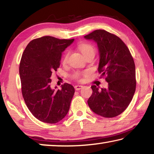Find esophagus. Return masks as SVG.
Here are the masks:
<instances>
[{
	"instance_id": "34e87169",
	"label": "esophagus",
	"mask_w": 154,
	"mask_h": 154,
	"mask_svg": "<svg viewBox=\"0 0 154 154\" xmlns=\"http://www.w3.org/2000/svg\"><path fill=\"white\" fill-rule=\"evenodd\" d=\"M82 88H83V85H76L75 86V89L76 90H79L82 89Z\"/></svg>"
}]
</instances>
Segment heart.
<instances>
[{
	"instance_id": "b5f03b06",
	"label": "heart",
	"mask_w": 154,
	"mask_h": 154,
	"mask_svg": "<svg viewBox=\"0 0 154 154\" xmlns=\"http://www.w3.org/2000/svg\"><path fill=\"white\" fill-rule=\"evenodd\" d=\"M79 48L80 49L81 52H82L83 56H85L88 55V54L90 53H94V54L95 49L94 48V47L91 45H89V44H82L79 46ZM68 56H69V51H66V53L64 54V55L62 58V62L63 63H66L68 59ZM79 75L77 74L76 75V77H79Z\"/></svg>"
}]
</instances>
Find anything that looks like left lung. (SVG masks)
<instances>
[{"mask_svg":"<svg viewBox=\"0 0 154 154\" xmlns=\"http://www.w3.org/2000/svg\"><path fill=\"white\" fill-rule=\"evenodd\" d=\"M96 43L99 53L98 71L105 76L108 88L91 86L92 94L88 104L94 113L114 118L125 111L136 90L135 64L128 48L118 36L96 30L84 36Z\"/></svg>","mask_w":154,"mask_h":154,"instance_id":"obj_1","label":"left lung"}]
</instances>
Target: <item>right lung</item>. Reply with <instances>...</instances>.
Instances as JSON below:
<instances>
[{"label": "right lung", "instance_id": "1", "mask_svg": "<svg viewBox=\"0 0 154 154\" xmlns=\"http://www.w3.org/2000/svg\"><path fill=\"white\" fill-rule=\"evenodd\" d=\"M45 36L31 41L20 64L22 92L26 105L36 119L56 124L69 112L75 89L64 83L61 90L51 88L52 72L60 67L62 53L74 41Z\"/></svg>", "mask_w": 154, "mask_h": 154}]
</instances>
